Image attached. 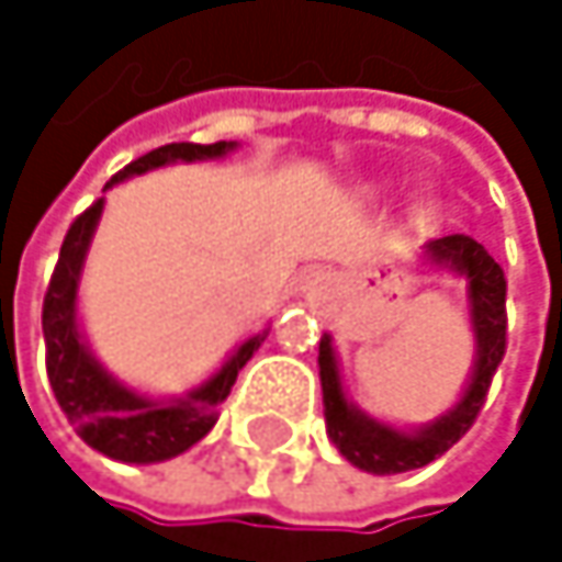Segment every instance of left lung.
<instances>
[{
	"label": "left lung",
	"mask_w": 562,
	"mask_h": 562,
	"mask_svg": "<svg viewBox=\"0 0 562 562\" xmlns=\"http://www.w3.org/2000/svg\"><path fill=\"white\" fill-rule=\"evenodd\" d=\"M429 257L469 280V299H472V328H475V374L465 396L436 423L403 432L384 426L361 409H355L338 381V364L331 351V338L325 335L318 345V374H322V400H325V426L328 439L338 446V452L374 475H396L409 469H423L432 459H439L446 449H452L479 419L485 396L492 387V378L505 358L507 348V280L505 270L495 263V257L475 244L465 234L439 237L429 244Z\"/></svg>",
	"instance_id": "obj_1"
}]
</instances>
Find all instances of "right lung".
Returning <instances> with one entry per match:
<instances>
[{
  "instance_id": "obj_1",
  "label": "right lung",
  "mask_w": 562,
  "mask_h": 562,
  "mask_svg": "<svg viewBox=\"0 0 562 562\" xmlns=\"http://www.w3.org/2000/svg\"><path fill=\"white\" fill-rule=\"evenodd\" d=\"M234 143H171L162 149H153L130 162L123 171H116L110 184L139 175V171L159 169L166 162H194V159H217ZM103 198H97L83 214L74 217L67 227V237L60 244V257L55 263V273L45 292L42 305V331H45V364H48V381L55 400L60 403L67 423L77 429V436L120 462H162L184 449H191L198 439L211 432V426L221 416V403L237 381V371L254 358L260 348L263 335H254L237 348V355L198 391H191L184 400H149L139 393L126 391L116 384L83 348L80 331H77V280L83 267V254L90 244V234L100 221Z\"/></svg>"
}]
</instances>
